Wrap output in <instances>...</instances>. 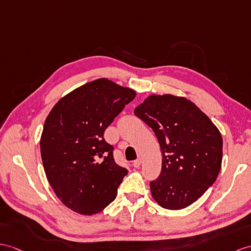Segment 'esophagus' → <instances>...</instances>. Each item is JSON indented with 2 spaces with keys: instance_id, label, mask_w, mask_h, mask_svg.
I'll use <instances>...</instances> for the list:
<instances>
[{
  "instance_id": "obj_1",
  "label": "esophagus",
  "mask_w": 251,
  "mask_h": 251,
  "mask_svg": "<svg viewBox=\"0 0 251 251\" xmlns=\"http://www.w3.org/2000/svg\"><path fill=\"white\" fill-rule=\"evenodd\" d=\"M140 164H142V158L140 157H138V158H136L135 161L133 162V167H135V168H138L139 166H140Z\"/></svg>"
}]
</instances>
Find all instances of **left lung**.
Instances as JSON below:
<instances>
[{"mask_svg": "<svg viewBox=\"0 0 251 251\" xmlns=\"http://www.w3.org/2000/svg\"><path fill=\"white\" fill-rule=\"evenodd\" d=\"M134 114L153 130L161 146L162 172L150 182L152 197L168 210L191 205L215 182L221 170V132L184 97L150 95Z\"/></svg>", "mask_w": 251, "mask_h": 251, "instance_id": "1", "label": "left lung"}]
</instances>
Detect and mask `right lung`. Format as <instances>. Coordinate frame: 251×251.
Listing matches in <instances>:
<instances>
[{
	"label": "right lung",
	"mask_w": 251,
	"mask_h": 251,
	"mask_svg": "<svg viewBox=\"0 0 251 251\" xmlns=\"http://www.w3.org/2000/svg\"><path fill=\"white\" fill-rule=\"evenodd\" d=\"M136 93L107 78L72 90L45 121L40 152L47 179L67 206L94 215L114 201L127 174L115 163L103 134Z\"/></svg>",
	"instance_id": "add662e5"
}]
</instances>
